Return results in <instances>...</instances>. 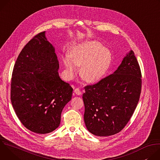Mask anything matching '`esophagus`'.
<instances>
[{
  "instance_id": "esophagus-1",
  "label": "esophagus",
  "mask_w": 160,
  "mask_h": 160,
  "mask_svg": "<svg viewBox=\"0 0 160 160\" xmlns=\"http://www.w3.org/2000/svg\"><path fill=\"white\" fill-rule=\"evenodd\" d=\"M74 92L77 94V95H81L82 94V91L80 90V89L79 88H77L74 90Z\"/></svg>"
}]
</instances>
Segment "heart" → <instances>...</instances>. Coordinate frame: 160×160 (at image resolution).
<instances>
[{
    "mask_svg": "<svg viewBox=\"0 0 160 160\" xmlns=\"http://www.w3.org/2000/svg\"><path fill=\"white\" fill-rule=\"evenodd\" d=\"M69 58L64 59L68 73L72 76L76 72L75 66H81L80 74L88 82L99 80L109 66L111 55L109 50L102 47L98 42H88L74 48Z\"/></svg>",
    "mask_w": 160,
    "mask_h": 160,
    "instance_id": "heart-1",
    "label": "heart"
}]
</instances>
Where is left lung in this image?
<instances>
[{"mask_svg": "<svg viewBox=\"0 0 160 160\" xmlns=\"http://www.w3.org/2000/svg\"><path fill=\"white\" fill-rule=\"evenodd\" d=\"M141 77L139 62L131 50L112 74L84 87V122L90 133L109 136L125 127L139 101Z\"/></svg>", "mask_w": 160, "mask_h": 160, "instance_id": "8db88e82", "label": "left lung"}]
</instances>
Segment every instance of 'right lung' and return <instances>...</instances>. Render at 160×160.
<instances>
[{"label":"right lung","mask_w":160,"mask_h":160,"mask_svg":"<svg viewBox=\"0 0 160 160\" xmlns=\"http://www.w3.org/2000/svg\"><path fill=\"white\" fill-rule=\"evenodd\" d=\"M59 67L45 32L25 45L14 64L11 103L20 122L33 132L44 134L56 129L62 109L72 99L73 88L60 78Z\"/></svg>","instance_id":"obj_1"}]
</instances>
